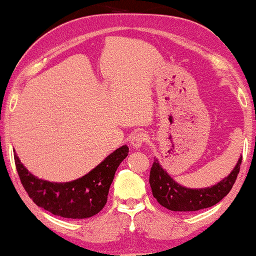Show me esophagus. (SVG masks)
I'll return each mask as SVG.
<instances>
[{
	"label": "esophagus",
	"instance_id": "esophagus-1",
	"mask_svg": "<svg viewBox=\"0 0 256 256\" xmlns=\"http://www.w3.org/2000/svg\"><path fill=\"white\" fill-rule=\"evenodd\" d=\"M146 140H147V136H146L144 132H135V134L132 135L130 144H132V147L138 149V148H140V147H142V146H144Z\"/></svg>",
	"mask_w": 256,
	"mask_h": 256
}]
</instances>
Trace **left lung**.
<instances>
[{
    "label": "left lung",
    "mask_w": 256,
    "mask_h": 256,
    "mask_svg": "<svg viewBox=\"0 0 256 256\" xmlns=\"http://www.w3.org/2000/svg\"><path fill=\"white\" fill-rule=\"evenodd\" d=\"M241 161L242 156L238 158L230 174L218 184L208 188L192 189L186 188L172 180L154 158V164L149 175L152 196L161 206L172 212H195L212 207L230 192L240 172Z\"/></svg>",
    "instance_id": "1"
}]
</instances>
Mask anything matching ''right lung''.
<instances>
[{"instance_id":"1","label":"right lung","mask_w":256,"mask_h":256,"mask_svg":"<svg viewBox=\"0 0 256 256\" xmlns=\"http://www.w3.org/2000/svg\"><path fill=\"white\" fill-rule=\"evenodd\" d=\"M128 152L127 146H122L87 175L64 184L38 178L21 164L18 155L14 158L23 188L36 206L61 218H87L98 214L107 204L116 169Z\"/></svg>"}]
</instances>
